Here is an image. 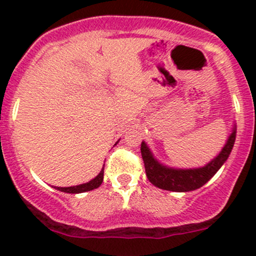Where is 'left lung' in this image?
I'll list each match as a JSON object with an SVG mask.
<instances>
[{"label":"left lung","instance_id":"left-lung-1","mask_svg":"<svg viewBox=\"0 0 256 256\" xmlns=\"http://www.w3.org/2000/svg\"><path fill=\"white\" fill-rule=\"evenodd\" d=\"M236 134L234 128L226 146L213 161L209 162L207 166L193 170H174L162 166L154 158L146 144L142 142L141 154H142L147 178L156 187L172 192H190L200 188L218 172V170L226 161L236 142Z\"/></svg>","mask_w":256,"mask_h":256}]
</instances>
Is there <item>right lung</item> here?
I'll return each mask as SVG.
<instances>
[{"label": "right lung", "instance_id": "1", "mask_svg": "<svg viewBox=\"0 0 256 256\" xmlns=\"http://www.w3.org/2000/svg\"><path fill=\"white\" fill-rule=\"evenodd\" d=\"M102 180H104V167L100 171V174H98L94 180H92L90 182L84 183V184H79V186H74V187H56V190H62V192L66 193H82V192H88V190H92L95 188L99 187L100 184L102 183Z\"/></svg>", "mask_w": 256, "mask_h": 256}]
</instances>
